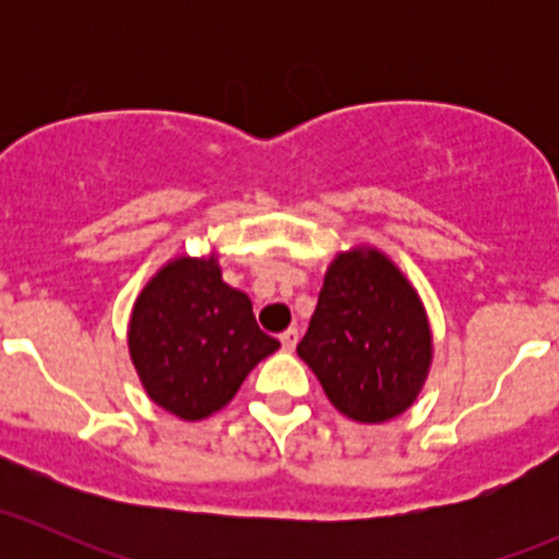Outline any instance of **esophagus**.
<instances>
[{
    "label": "esophagus",
    "mask_w": 559,
    "mask_h": 559,
    "mask_svg": "<svg viewBox=\"0 0 559 559\" xmlns=\"http://www.w3.org/2000/svg\"><path fill=\"white\" fill-rule=\"evenodd\" d=\"M297 341H300V335H297V330H286L284 335H281V346H284L286 352H295Z\"/></svg>",
    "instance_id": "34e87169"
}]
</instances>
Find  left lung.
<instances>
[{"instance_id": "8db88e82", "label": "left lung", "mask_w": 559, "mask_h": 559, "mask_svg": "<svg viewBox=\"0 0 559 559\" xmlns=\"http://www.w3.org/2000/svg\"><path fill=\"white\" fill-rule=\"evenodd\" d=\"M297 354L341 414L379 425L403 414L425 384L432 357L425 306L384 253L354 248L326 270Z\"/></svg>"}]
</instances>
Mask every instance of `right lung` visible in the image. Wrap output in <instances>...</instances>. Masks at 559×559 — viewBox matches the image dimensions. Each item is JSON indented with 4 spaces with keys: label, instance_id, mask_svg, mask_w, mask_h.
<instances>
[{
    "label": "right lung",
    "instance_id": "1",
    "mask_svg": "<svg viewBox=\"0 0 559 559\" xmlns=\"http://www.w3.org/2000/svg\"><path fill=\"white\" fill-rule=\"evenodd\" d=\"M278 346L259 330L243 292L224 284L216 257L162 267L129 321V354L145 392L186 421L224 408Z\"/></svg>",
    "mask_w": 559,
    "mask_h": 559
}]
</instances>
